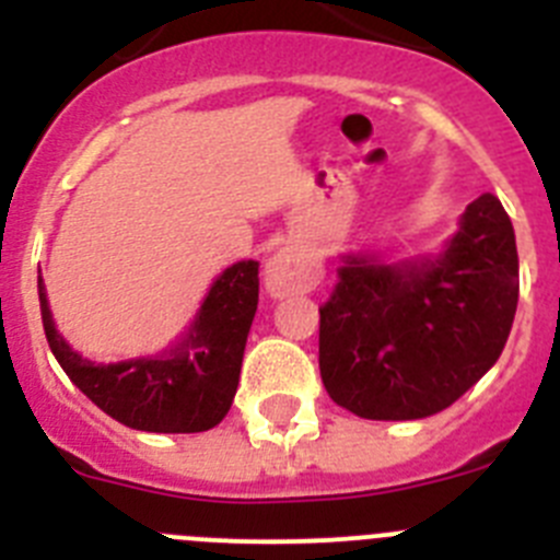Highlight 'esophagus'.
Segmentation results:
<instances>
[{"instance_id":"esophagus-1","label":"esophagus","mask_w":560,"mask_h":560,"mask_svg":"<svg viewBox=\"0 0 560 560\" xmlns=\"http://www.w3.org/2000/svg\"><path fill=\"white\" fill-rule=\"evenodd\" d=\"M323 277V269L314 257L300 255L294 249L277 252L266 264V291L271 296H289V294H305L314 289Z\"/></svg>"}]
</instances>
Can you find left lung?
<instances>
[{"instance_id":"8db88e82","label":"left lung","mask_w":560,"mask_h":560,"mask_svg":"<svg viewBox=\"0 0 560 560\" xmlns=\"http://www.w3.org/2000/svg\"><path fill=\"white\" fill-rule=\"evenodd\" d=\"M516 303L513 224L497 196L482 192L434 260L345 257L319 308L325 389L368 420L443 412L497 364Z\"/></svg>"}]
</instances>
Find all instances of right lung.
<instances>
[{"label": "right lung", "instance_id": "1", "mask_svg": "<svg viewBox=\"0 0 560 560\" xmlns=\"http://www.w3.org/2000/svg\"><path fill=\"white\" fill-rule=\"evenodd\" d=\"M257 260L224 269L185 339L162 355L95 364L56 330L38 277L44 334L69 381L108 418L140 432L190 434L219 427L235 398L246 336L257 311Z\"/></svg>", "mask_w": 560, "mask_h": 560}]
</instances>
